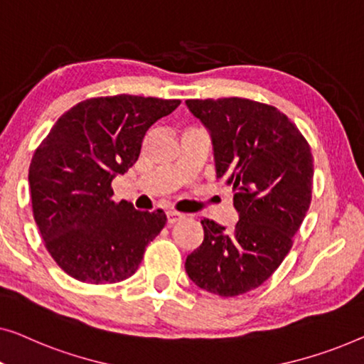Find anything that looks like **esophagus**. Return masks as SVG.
I'll use <instances>...</instances> for the list:
<instances>
[{
    "instance_id": "1",
    "label": "esophagus",
    "mask_w": 364,
    "mask_h": 364,
    "mask_svg": "<svg viewBox=\"0 0 364 364\" xmlns=\"http://www.w3.org/2000/svg\"><path fill=\"white\" fill-rule=\"evenodd\" d=\"M166 219H168V224H175L178 221H181L183 214L181 213H176V211H168L166 213Z\"/></svg>"
}]
</instances>
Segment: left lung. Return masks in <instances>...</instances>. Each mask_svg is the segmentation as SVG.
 Listing matches in <instances>:
<instances>
[{
  "label": "left lung",
  "mask_w": 364,
  "mask_h": 364,
  "mask_svg": "<svg viewBox=\"0 0 364 364\" xmlns=\"http://www.w3.org/2000/svg\"><path fill=\"white\" fill-rule=\"evenodd\" d=\"M186 105L211 133L216 176L232 188L239 221L228 232L203 219V244L184 269L199 289L242 295L289 254L310 208L314 156L296 125L272 105L240 97Z\"/></svg>",
  "instance_id": "1"
}]
</instances>
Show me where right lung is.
I'll list each match as a JSON object with an SVG mask.
<instances>
[{
	"label": "right lung",
	"mask_w": 364,
	"mask_h": 364,
	"mask_svg": "<svg viewBox=\"0 0 364 364\" xmlns=\"http://www.w3.org/2000/svg\"><path fill=\"white\" fill-rule=\"evenodd\" d=\"M181 100L114 95L79 102L34 151L29 188L44 245L65 274L85 284L132 277L166 224L163 209L115 203L112 180L135 165L143 138Z\"/></svg>",
	"instance_id": "1"
}]
</instances>
